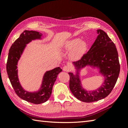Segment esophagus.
Listing matches in <instances>:
<instances>
[{"mask_svg":"<svg viewBox=\"0 0 128 128\" xmlns=\"http://www.w3.org/2000/svg\"><path fill=\"white\" fill-rule=\"evenodd\" d=\"M62 70L65 72H68V71L70 70V68L68 66H64L63 68H62Z\"/></svg>","mask_w":128,"mask_h":128,"instance_id":"esophagus-1","label":"esophagus"}]
</instances>
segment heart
Wrapping results in <instances>:
<instances>
[{
	"mask_svg": "<svg viewBox=\"0 0 128 128\" xmlns=\"http://www.w3.org/2000/svg\"><path fill=\"white\" fill-rule=\"evenodd\" d=\"M86 48L85 41H80L78 39H73L67 41L65 43L64 48L66 50H73L72 52V57L74 59H77L81 55Z\"/></svg>",
	"mask_w": 128,
	"mask_h": 128,
	"instance_id": "1",
	"label": "heart"
}]
</instances>
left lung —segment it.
<instances>
[{"instance_id":"8db88e82","label":"left lung","mask_w":128,"mask_h":128,"mask_svg":"<svg viewBox=\"0 0 128 128\" xmlns=\"http://www.w3.org/2000/svg\"><path fill=\"white\" fill-rule=\"evenodd\" d=\"M98 36L87 53L81 59L73 62L76 74L69 72V88L78 100L90 103L104 99L112 92L120 73L118 52L114 43L103 30H96ZM86 66L99 69V72L105 80L99 88L88 91L82 88L79 74L80 70Z\"/></svg>"}]
</instances>
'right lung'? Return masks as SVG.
<instances>
[{
  "label": "right lung",
  "mask_w": 128,
  "mask_h": 128,
  "mask_svg": "<svg viewBox=\"0 0 128 128\" xmlns=\"http://www.w3.org/2000/svg\"><path fill=\"white\" fill-rule=\"evenodd\" d=\"M42 36V34L40 32L25 30L10 47L7 62V74L15 92L23 100L36 104L44 103L50 98L58 75L62 71L60 67L46 71L43 77L40 88L37 92H29L21 86L18 78V69H17L18 60L26 44L33 40H41Z\"/></svg>",
  "instance_id": "obj_1"
}]
</instances>
